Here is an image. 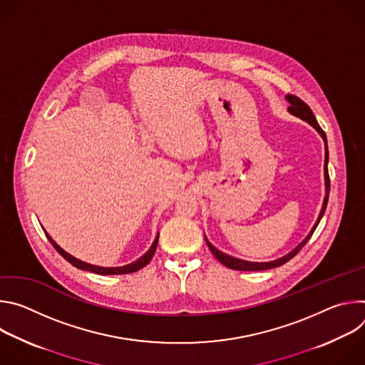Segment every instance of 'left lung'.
<instances>
[{"label":"left lung","instance_id":"1","mask_svg":"<svg viewBox=\"0 0 365 365\" xmlns=\"http://www.w3.org/2000/svg\"><path fill=\"white\" fill-rule=\"evenodd\" d=\"M286 99L290 102V107H289V113L290 114H293V115H296V117H299V118H302V120H304L306 123H309L312 127H314L321 135H322V138H324V141H325V186H327V195H325V199H324V206H322V211H321V214H319V217H318V221H317V224H315V227L312 228V231L307 234V237L293 250V251H290L289 254H286L284 257H282V258H277V259H274V262H269V263H252V262H244V259H240V258H235V257H231V255H228V254H224V252H221L220 250H217L210 241H207L206 238V244H207V247H210V250L212 251V254L215 255V258L218 259L220 263H222L224 266H227L228 269H232V270H241V272H259V270H269V269H274V267H279V266H283L284 263H287L289 259H292L303 247H304V244L309 241V238L314 235V232H315V230H317V227H318V224H319V221H321V218L324 217V214H325V210H327V205H328V197H329V190H331V182H329V173H328V160H329V153H328V144H327V134H325V131L321 128V125L318 124V121H317V118H315V115H314V113H312V110L309 108V106L307 103H304L300 98H297L296 95H287L286 96Z\"/></svg>","mask_w":365,"mask_h":365}]
</instances>
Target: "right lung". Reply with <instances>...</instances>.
Here are the masks:
<instances>
[{"label":"right lung","mask_w":365,"mask_h":365,"mask_svg":"<svg viewBox=\"0 0 365 365\" xmlns=\"http://www.w3.org/2000/svg\"><path fill=\"white\" fill-rule=\"evenodd\" d=\"M46 237L48 238V241L51 242V245H53L55 248H56V251L65 258V259H68V262L72 264V266H75V267H78V269H81V270H86V272H92V273H96V274H128V273H134V272H138V270H141L144 266H147L148 263H150V259L153 258V255H154V252H155V248H158V242H159V234H158V237H155V240H154V242H153V245L150 247V250L143 255V257H140L137 262H134V263H131V264H127V266H123V267H98V266H92V264H88V263H83V262H81V259H78V258H75V257H72L71 254H68L66 251H63L53 240H51L50 237H48V234L46 232Z\"/></svg>","instance_id":"right-lung-1"}]
</instances>
